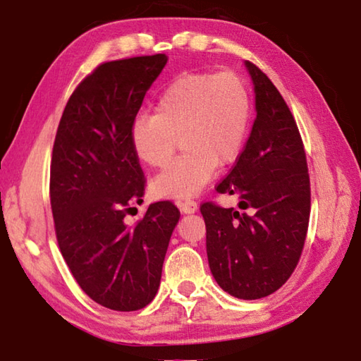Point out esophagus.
I'll list each match as a JSON object with an SVG mask.
<instances>
[{
  "label": "esophagus",
  "mask_w": 361,
  "mask_h": 361,
  "mask_svg": "<svg viewBox=\"0 0 361 361\" xmlns=\"http://www.w3.org/2000/svg\"><path fill=\"white\" fill-rule=\"evenodd\" d=\"M180 211L183 214H195L197 211V204L195 201H185L180 204Z\"/></svg>",
  "instance_id": "34e87169"
}]
</instances>
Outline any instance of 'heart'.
Returning <instances> with one entry per match:
<instances>
[{"mask_svg":"<svg viewBox=\"0 0 361 361\" xmlns=\"http://www.w3.org/2000/svg\"><path fill=\"white\" fill-rule=\"evenodd\" d=\"M251 121V94L235 73H185L164 89L154 115L131 126L137 159L150 169H165L178 139L185 154L152 181L157 197L190 199L212 180L219 166L238 160Z\"/></svg>","mask_w":361,"mask_h":361,"instance_id":"b5f03b06","label":"heart"}]
</instances>
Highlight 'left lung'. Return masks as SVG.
<instances>
[{
    "mask_svg": "<svg viewBox=\"0 0 361 361\" xmlns=\"http://www.w3.org/2000/svg\"><path fill=\"white\" fill-rule=\"evenodd\" d=\"M256 120L232 171L219 183L246 212L204 202L209 267L220 288L241 300L264 298L297 267L310 222L306 154L292 111L259 68L245 61Z\"/></svg>",
    "mask_w": 361,
    "mask_h": 361,
    "instance_id": "1",
    "label": "left lung"
}]
</instances>
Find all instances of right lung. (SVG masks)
Wrapping results in <instances>:
<instances>
[{
	"label": "right lung",
	"instance_id": "right-lung-1",
	"mask_svg": "<svg viewBox=\"0 0 361 361\" xmlns=\"http://www.w3.org/2000/svg\"><path fill=\"white\" fill-rule=\"evenodd\" d=\"M164 53L100 64L64 106L53 144L50 201L56 240L79 287L115 311H136L157 293L180 211L150 204L136 227L126 212L144 196L131 126L166 64Z\"/></svg>",
	"mask_w": 361,
	"mask_h": 361
}]
</instances>
